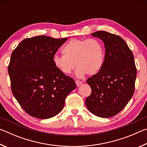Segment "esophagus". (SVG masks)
<instances>
[{
	"mask_svg": "<svg viewBox=\"0 0 147 147\" xmlns=\"http://www.w3.org/2000/svg\"><path fill=\"white\" fill-rule=\"evenodd\" d=\"M75 82H76V84L77 86H80V85H82V83H83L82 82L80 81V80H76Z\"/></svg>",
	"mask_w": 147,
	"mask_h": 147,
	"instance_id": "34e87169",
	"label": "esophagus"
}]
</instances>
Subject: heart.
Instances as JSON below:
<instances>
[{
  "instance_id": "1",
  "label": "heart",
  "mask_w": 147,
  "mask_h": 147,
  "mask_svg": "<svg viewBox=\"0 0 147 147\" xmlns=\"http://www.w3.org/2000/svg\"><path fill=\"white\" fill-rule=\"evenodd\" d=\"M63 56L55 54L53 63L63 74H69L75 67L76 76L82 78L86 74L94 75L102 68L105 51L98 39H72L62 49Z\"/></svg>"
}]
</instances>
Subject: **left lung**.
Instances as JSON below:
<instances>
[{"instance_id":"left-lung-1","label":"left lung","mask_w":147,"mask_h":147,"mask_svg":"<svg viewBox=\"0 0 147 147\" xmlns=\"http://www.w3.org/2000/svg\"><path fill=\"white\" fill-rule=\"evenodd\" d=\"M91 35L102 40L106 53L100 71L87 80L92 91L86 105L96 116L108 118L120 112L132 97L137 69L132 52L123 38L105 31Z\"/></svg>"}]
</instances>
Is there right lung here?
Listing matches in <instances>:
<instances>
[{"instance_id":"obj_1","label":"right lung","mask_w":147,"mask_h":147,"mask_svg":"<svg viewBox=\"0 0 147 147\" xmlns=\"http://www.w3.org/2000/svg\"><path fill=\"white\" fill-rule=\"evenodd\" d=\"M67 39L46 36L27 38L11 54L8 73L12 93L34 117L46 119L58 115L67 96L76 88L74 80L58 70L53 60Z\"/></svg>"}]
</instances>
